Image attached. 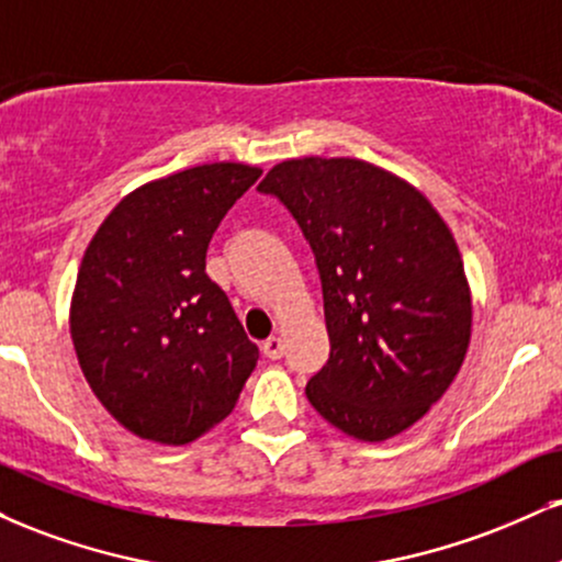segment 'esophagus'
I'll list each match as a JSON object with an SVG mask.
<instances>
[{"label":"esophagus","mask_w":562,"mask_h":562,"mask_svg":"<svg viewBox=\"0 0 562 562\" xmlns=\"http://www.w3.org/2000/svg\"><path fill=\"white\" fill-rule=\"evenodd\" d=\"M263 356L272 358V361H277V358H282V353H285V342L280 340V337H269V340H263Z\"/></svg>","instance_id":"1"}]
</instances>
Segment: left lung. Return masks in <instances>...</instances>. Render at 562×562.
Instances as JSON below:
<instances>
[{"instance_id":"8db88e82","label":"left lung","mask_w":562,"mask_h":562,"mask_svg":"<svg viewBox=\"0 0 562 562\" xmlns=\"http://www.w3.org/2000/svg\"><path fill=\"white\" fill-rule=\"evenodd\" d=\"M299 222L319 269L327 363L306 397L363 442L401 435L435 405L471 340L456 240L414 186L361 159H288L259 186Z\"/></svg>"}]
</instances>
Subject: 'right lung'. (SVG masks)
Instances as JSON below:
<instances>
[{
	"instance_id": "obj_1",
	"label": "right lung",
	"mask_w": 562,
	"mask_h": 562,
	"mask_svg": "<svg viewBox=\"0 0 562 562\" xmlns=\"http://www.w3.org/2000/svg\"><path fill=\"white\" fill-rule=\"evenodd\" d=\"M259 167L216 161L125 195L88 243L70 335L93 395L133 435L188 445L220 424L259 361L206 274L212 235Z\"/></svg>"
}]
</instances>
